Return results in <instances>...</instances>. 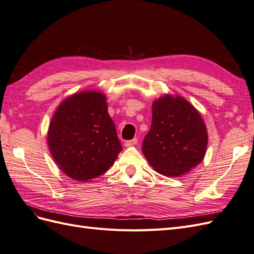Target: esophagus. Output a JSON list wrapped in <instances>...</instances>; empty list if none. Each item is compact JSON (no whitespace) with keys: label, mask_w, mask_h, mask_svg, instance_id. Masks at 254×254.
Masks as SVG:
<instances>
[{"label":"esophagus","mask_w":254,"mask_h":254,"mask_svg":"<svg viewBox=\"0 0 254 254\" xmlns=\"http://www.w3.org/2000/svg\"><path fill=\"white\" fill-rule=\"evenodd\" d=\"M136 143H137V139L135 137V139H132L130 141H126L125 146H126V147H131V146H134Z\"/></svg>","instance_id":"esophagus-1"}]
</instances>
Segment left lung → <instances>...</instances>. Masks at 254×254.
Here are the masks:
<instances>
[{"label":"left lung","mask_w":254,"mask_h":254,"mask_svg":"<svg viewBox=\"0 0 254 254\" xmlns=\"http://www.w3.org/2000/svg\"><path fill=\"white\" fill-rule=\"evenodd\" d=\"M207 131L200 113L186 98L165 94L152 103L149 132L142 151L159 174L179 177L201 163Z\"/></svg>","instance_id":"left-lung-1"}]
</instances>
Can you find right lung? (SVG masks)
Instances as JSON below:
<instances>
[{
	"label": "right lung",
	"mask_w": 254,
	"mask_h": 254,
	"mask_svg": "<svg viewBox=\"0 0 254 254\" xmlns=\"http://www.w3.org/2000/svg\"><path fill=\"white\" fill-rule=\"evenodd\" d=\"M48 145L59 170L74 180L88 181L108 171L122 145L106 95L88 90L61 102L50 123Z\"/></svg>",
	"instance_id": "add662e5"
}]
</instances>
